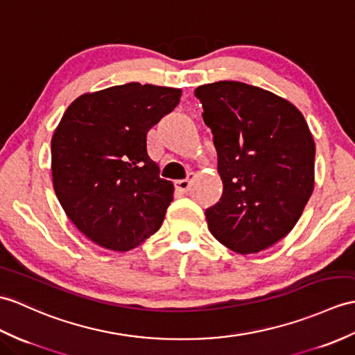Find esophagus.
Listing matches in <instances>:
<instances>
[{"label":"esophagus","instance_id":"esophagus-1","mask_svg":"<svg viewBox=\"0 0 355 355\" xmlns=\"http://www.w3.org/2000/svg\"><path fill=\"white\" fill-rule=\"evenodd\" d=\"M193 178H195V172H189L187 178L175 181V189H177L178 192H187L189 189H191V186H192Z\"/></svg>","mask_w":355,"mask_h":355}]
</instances>
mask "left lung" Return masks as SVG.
I'll list each match as a JSON object with an SVG mask.
<instances>
[{
    "label": "left lung",
    "mask_w": 355,
    "mask_h": 355,
    "mask_svg": "<svg viewBox=\"0 0 355 355\" xmlns=\"http://www.w3.org/2000/svg\"><path fill=\"white\" fill-rule=\"evenodd\" d=\"M218 151L224 192L205 210L213 237L255 254L289 234L315 189V140L296 107L261 87L218 81L195 89Z\"/></svg>",
    "instance_id": "1"
}]
</instances>
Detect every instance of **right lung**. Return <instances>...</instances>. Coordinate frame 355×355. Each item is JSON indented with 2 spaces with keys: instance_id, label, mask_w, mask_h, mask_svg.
Listing matches in <instances>:
<instances>
[{
  "instance_id": "add662e5",
  "label": "right lung",
  "mask_w": 355,
  "mask_h": 355,
  "mask_svg": "<svg viewBox=\"0 0 355 355\" xmlns=\"http://www.w3.org/2000/svg\"><path fill=\"white\" fill-rule=\"evenodd\" d=\"M181 89L128 83L73 100L51 139L54 192L94 243L130 251L159 232L174 184L159 177L146 135L180 103Z\"/></svg>"
}]
</instances>
